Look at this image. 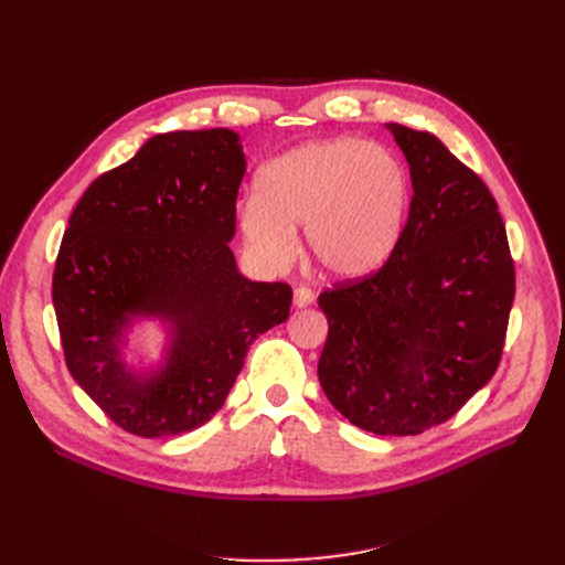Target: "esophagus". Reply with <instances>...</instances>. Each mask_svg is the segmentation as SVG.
I'll list each match as a JSON object with an SVG mask.
<instances>
[{"label": "esophagus", "instance_id": "34e87169", "mask_svg": "<svg viewBox=\"0 0 565 565\" xmlns=\"http://www.w3.org/2000/svg\"><path fill=\"white\" fill-rule=\"evenodd\" d=\"M313 301H316L313 289H309V287H297L295 289V306H297V309H306V306H311Z\"/></svg>", "mask_w": 565, "mask_h": 565}]
</instances>
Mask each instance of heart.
<instances>
[{"instance_id": "heart-1", "label": "heart", "mask_w": 565, "mask_h": 565, "mask_svg": "<svg viewBox=\"0 0 565 565\" xmlns=\"http://www.w3.org/2000/svg\"><path fill=\"white\" fill-rule=\"evenodd\" d=\"M409 207V177L382 146L353 136L306 141L273 158L256 198L237 207L249 252L270 268L287 266L303 228L311 262L332 278L361 280L396 252Z\"/></svg>"}]
</instances>
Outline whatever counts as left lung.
Returning <instances> with one entry per match:
<instances>
[{
    "label": "left lung",
    "mask_w": 565,
    "mask_h": 565,
    "mask_svg": "<svg viewBox=\"0 0 565 565\" xmlns=\"http://www.w3.org/2000/svg\"><path fill=\"white\" fill-rule=\"evenodd\" d=\"M413 179L407 224L372 276L318 297V380L351 424L417 436L448 422L500 365L514 259L488 185L434 134L386 125Z\"/></svg>",
    "instance_id": "left-lung-1"
}]
</instances>
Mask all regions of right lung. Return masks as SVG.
Returning <instances> with one entry per match:
<instances>
[{
	"mask_svg": "<svg viewBox=\"0 0 565 565\" xmlns=\"http://www.w3.org/2000/svg\"><path fill=\"white\" fill-rule=\"evenodd\" d=\"M231 129L167 131L100 174L67 221L54 268L65 365L134 436L162 438L210 422L252 341L285 322L292 287L254 282L228 247L245 177ZM136 317L170 324L158 371L121 361Z\"/></svg>",
	"mask_w": 565,
	"mask_h": 565,
	"instance_id": "right-lung-1",
	"label": "right lung"
}]
</instances>
